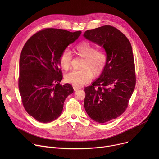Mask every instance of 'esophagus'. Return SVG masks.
Listing matches in <instances>:
<instances>
[{"label":"esophagus","instance_id":"obj_1","mask_svg":"<svg viewBox=\"0 0 159 159\" xmlns=\"http://www.w3.org/2000/svg\"><path fill=\"white\" fill-rule=\"evenodd\" d=\"M80 87H75V86H74V90H75V91H76V90L80 89Z\"/></svg>","mask_w":159,"mask_h":159}]
</instances>
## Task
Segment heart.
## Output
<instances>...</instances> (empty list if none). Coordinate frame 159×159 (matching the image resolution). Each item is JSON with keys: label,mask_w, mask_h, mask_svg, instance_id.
Here are the masks:
<instances>
[{"label": "heart", "mask_w": 159, "mask_h": 159, "mask_svg": "<svg viewBox=\"0 0 159 159\" xmlns=\"http://www.w3.org/2000/svg\"><path fill=\"white\" fill-rule=\"evenodd\" d=\"M75 50L77 55L84 58L82 70H73L65 76L66 82L75 87L82 86L91 81L93 75L98 76L104 70L107 63V55L102 50L96 49L89 42L84 41L79 43ZM73 55L69 48H65L60 57L63 69L68 70L71 66Z\"/></svg>", "instance_id": "obj_1"}]
</instances>
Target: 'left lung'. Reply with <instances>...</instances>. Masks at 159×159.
Segmentation results:
<instances>
[{"label": "left lung", "instance_id": "8db88e82", "mask_svg": "<svg viewBox=\"0 0 159 159\" xmlns=\"http://www.w3.org/2000/svg\"><path fill=\"white\" fill-rule=\"evenodd\" d=\"M84 36L103 47L107 55L99 77L84 89L87 115L104 123L123 114L134 91L136 75L131 45L123 33L109 25L87 30Z\"/></svg>", "mask_w": 159, "mask_h": 159}]
</instances>
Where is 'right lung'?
I'll list each match as a JSON object with an SVG mask.
<instances>
[{"label": "right lung", "instance_id": "obj_1", "mask_svg": "<svg viewBox=\"0 0 159 159\" xmlns=\"http://www.w3.org/2000/svg\"><path fill=\"white\" fill-rule=\"evenodd\" d=\"M65 30L46 28L29 38L19 60L18 85L26 112L37 121L50 123L61 114L67 96L74 93L69 84H60L63 75L60 57L80 35Z\"/></svg>", "mask_w": 159, "mask_h": 159}]
</instances>
